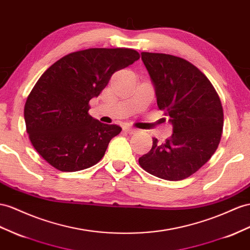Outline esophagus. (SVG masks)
Masks as SVG:
<instances>
[{
  "mask_svg": "<svg viewBox=\"0 0 250 250\" xmlns=\"http://www.w3.org/2000/svg\"><path fill=\"white\" fill-rule=\"evenodd\" d=\"M124 130H125V132L129 133V134H135L137 132L136 129H133V127H130V126H125Z\"/></svg>",
  "mask_w": 250,
  "mask_h": 250,
  "instance_id": "esophagus-1",
  "label": "esophagus"
}]
</instances>
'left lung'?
I'll return each mask as SVG.
<instances>
[{
  "mask_svg": "<svg viewBox=\"0 0 250 250\" xmlns=\"http://www.w3.org/2000/svg\"><path fill=\"white\" fill-rule=\"evenodd\" d=\"M142 59L173 134L164 144L153 138L152 149L138 163L163 180H185L209 161L220 144L224 125L220 97L207 77L187 60L146 52Z\"/></svg>",
  "mask_w": 250,
  "mask_h": 250,
  "instance_id": "obj_1",
  "label": "left lung"
}]
</instances>
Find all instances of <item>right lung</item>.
Listing matches in <instances>:
<instances>
[{
  "instance_id": "right-lung-1",
  "label": "right lung",
  "mask_w": 250,
  "mask_h": 250,
  "mask_svg": "<svg viewBox=\"0 0 250 250\" xmlns=\"http://www.w3.org/2000/svg\"><path fill=\"white\" fill-rule=\"evenodd\" d=\"M139 57L131 48H88L62 57L43 73L28 95L24 118L31 145L50 166L75 172L101 161L121 127L93 118L88 102Z\"/></svg>"
}]
</instances>
